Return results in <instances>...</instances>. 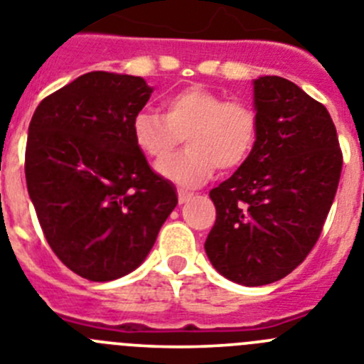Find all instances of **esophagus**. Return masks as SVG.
<instances>
[{
  "mask_svg": "<svg viewBox=\"0 0 364 364\" xmlns=\"http://www.w3.org/2000/svg\"><path fill=\"white\" fill-rule=\"evenodd\" d=\"M192 198H194V194H192V192H188V190H178L179 205H183V203H188Z\"/></svg>",
  "mask_w": 364,
  "mask_h": 364,
  "instance_id": "1",
  "label": "esophagus"
}]
</instances>
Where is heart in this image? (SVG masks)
<instances>
[{
  "label": "heart",
  "instance_id": "obj_1",
  "mask_svg": "<svg viewBox=\"0 0 364 364\" xmlns=\"http://www.w3.org/2000/svg\"><path fill=\"white\" fill-rule=\"evenodd\" d=\"M183 136L188 149L159 165V172L178 185L198 186L218 166L234 170L247 161L257 137V114L247 101L190 85L163 100V116L145 109L132 119L134 143L154 163L168 159Z\"/></svg>",
  "mask_w": 364,
  "mask_h": 364
}]
</instances>
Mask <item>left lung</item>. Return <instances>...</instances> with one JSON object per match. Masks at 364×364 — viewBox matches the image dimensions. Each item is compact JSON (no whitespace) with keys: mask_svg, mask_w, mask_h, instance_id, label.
Wrapping results in <instances>:
<instances>
[{"mask_svg":"<svg viewBox=\"0 0 364 364\" xmlns=\"http://www.w3.org/2000/svg\"><path fill=\"white\" fill-rule=\"evenodd\" d=\"M257 137L247 161L210 190L215 223L205 252L234 283L283 279L319 239L341 178L336 125L321 105L279 76L254 81Z\"/></svg>","mask_w":364,"mask_h":364,"instance_id":"left-lung-1","label":"left lung"}]
</instances>
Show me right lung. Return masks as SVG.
Masks as SVG:
<instances>
[{
	"mask_svg": "<svg viewBox=\"0 0 364 364\" xmlns=\"http://www.w3.org/2000/svg\"><path fill=\"white\" fill-rule=\"evenodd\" d=\"M150 94L143 77L88 72L45 97L28 125L25 178L41 230L88 281L136 270L178 205L134 143Z\"/></svg>",
	"mask_w": 364,
	"mask_h": 364,
	"instance_id": "1",
	"label": "right lung"
}]
</instances>
